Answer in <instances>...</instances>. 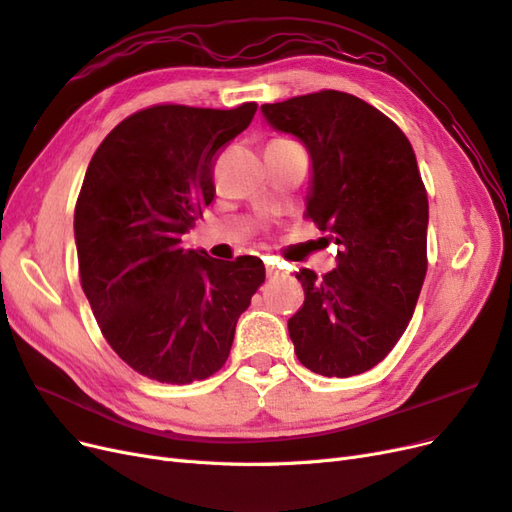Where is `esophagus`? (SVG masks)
<instances>
[{"label":"esophagus","instance_id":"1","mask_svg":"<svg viewBox=\"0 0 512 512\" xmlns=\"http://www.w3.org/2000/svg\"><path fill=\"white\" fill-rule=\"evenodd\" d=\"M282 271H280V265H275V262H267V275L269 277H275V275H280Z\"/></svg>","mask_w":512,"mask_h":512}]
</instances>
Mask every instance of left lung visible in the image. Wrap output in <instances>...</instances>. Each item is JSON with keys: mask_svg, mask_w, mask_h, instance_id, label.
<instances>
[{"mask_svg": "<svg viewBox=\"0 0 512 512\" xmlns=\"http://www.w3.org/2000/svg\"><path fill=\"white\" fill-rule=\"evenodd\" d=\"M260 111L309 151L305 218L339 245L337 269L297 273L305 301L288 320L294 352L320 376L363 374L404 335L425 282L429 203L414 149L389 117L344 91Z\"/></svg>", "mask_w": 512, "mask_h": 512, "instance_id": "obj_1", "label": "left lung"}]
</instances>
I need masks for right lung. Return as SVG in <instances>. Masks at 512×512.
<instances>
[{"label": "right lung", "instance_id": "1", "mask_svg": "<svg viewBox=\"0 0 512 512\" xmlns=\"http://www.w3.org/2000/svg\"><path fill=\"white\" fill-rule=\"evenodd\" d=\"M256 108H143L87 166L74 209L81 286L108 346L151 380L190 384L222 369L265 282L256 256L215 260L183 247L215 196V158Z\"/></svg>", "mask_w": 512, "mask_h": 512}]
</instances>
